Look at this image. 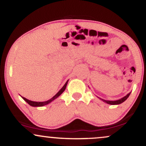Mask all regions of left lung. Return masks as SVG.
Wrapping results in <instances>:
<instances>
[{"label": "left lung", "instance_id": "obj_1", "mask_svg": "<svg viewBox=\"0 0 146 146\" xmlns=\"http://www.w3.org/2000/svg\"><path fill=\"white\" fill-rule=\"evenodd\" d=\"M130 95V93H128V95H126V96L123 97V98L120 99V100H117V101H108V100H103V99H102V100H103L104 102H106L107 104H111V105H117V104H120L123 103V102L125 101V100L128 99V98L129 97V95Z\"/></svg>", "mask_w": 146, "mask_h": 146}]
</instances>
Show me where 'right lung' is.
Wrapping results in <instances>:
<instances>
[{"label": "right lung", "mask_w": 146, "mask_h": 146, "mask_svg": "<svg viewBox=\"0 0 146 146\" xmlns=\"http://www.w3.org/2000/svg\"><path fill=\"white\" fill-rule=\"evenodd\" d=\"M67 83H68V81L66 82V83H65V84L64 85V86L62 87V88L60 90V91L58 92V93H57V94H56V95H55L54 97H53V98H52L51 99H50V100H48V101L43 102H33V101H30V100H27V99H26V98H23V97H22V96H21V97H22V98H23V100H24L25 102H27V103L29 104L30 106H35V107H37V106H43L46 105V104H49L50 102H51L52 101H53V100H54L55 99H56L57 98H58V97H59L60 95H61L62 93L64 91L65 88H66V85H67Z\"/></svg>", "instance_id": "obj_1"}]
</instances>
